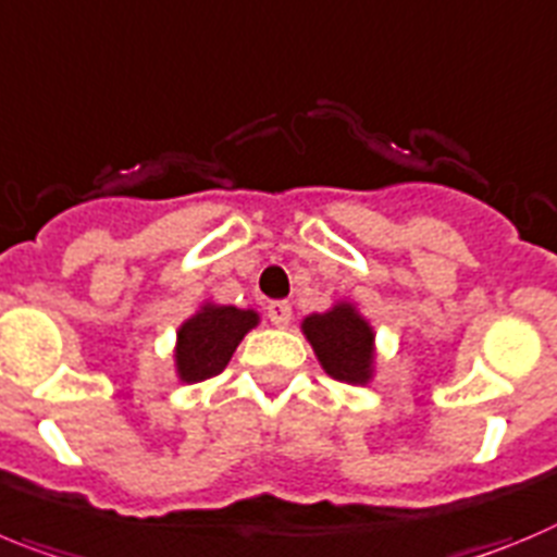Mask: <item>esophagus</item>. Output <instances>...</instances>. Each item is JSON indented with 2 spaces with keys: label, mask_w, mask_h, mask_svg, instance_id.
<instances>
[{
  "label": "esophagus",
  "mask_w": 557,
  "mask_h": 557,
  "mask_svg": "<svg viewBox=\"0 0 557 557\" xmlns=\"http://www.w3.org/2000/svg\"><path fill=\"white\" fill-rule=\"evenodd\" d=\"M268 318L270 323L284 329V325H289V320H293V306H289L287 300H273V304H268Z\"/></svg>",
  "instance_id": "1"
}]
</instances>
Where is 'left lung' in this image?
I'll use <instances>...</instances> for the list:
<instances>
[{
    "label": "left lung",
    "instance_id": "1",
    "mask_svg": "<svg viewBox=\"0 0 557 557\" xmlns=\"http://www.w3.org/2000/svg\"><path fill=\"white\" fill-rule=\"evenodd\" d=\"M304 334L331 379L345 384H364L370 379L372 331L354 306L339 304L331 312L306 318Z\"/></svg>",
    "mask_w": 557,
    "mask_h": 557
}]
</instances>
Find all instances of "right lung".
Listing matches in <instances>:
<instances>
[{
  "label": "right lung",
  "instance_id": "right-lung-1",
  "mask_svg": "<svg viewBox=\"0 0 557 557\" xmlns=\"http://www.w3.org/2000/svg\"><path fill=\"white\" fill-rule=\"evenodd\" d=\"M257 314L234 306H203L196 318L178 329L176 367L182 381L198 384L228 364L239 339L257 325Z\"/></svg>",
  "mask_w": 557,
  "mask_h": 557
}]
</instances>
